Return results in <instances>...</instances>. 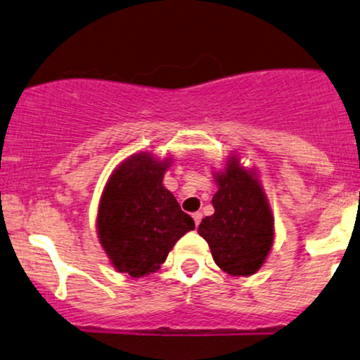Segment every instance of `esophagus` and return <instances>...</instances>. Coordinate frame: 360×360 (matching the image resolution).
<instances>
[{
  "label": "esophagus",
  "instance_id": "34e87169",
  "mask_svg": "<svg viewBox=\"0 0 360 360\" xmlns=\"http://www.w3.org/2000/svg\"><path fill=\"white\" fill-rule=\"evenodd\" d=\"M201 218H203V214H201L200 212H196V213H193V220H194V225H200L201 223Z\"/></svg>",
  "mask_w": 360,
  "mask_h": 360
}]
</instances>
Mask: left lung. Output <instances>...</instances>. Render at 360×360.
Listing matches in <instances>:
<instances>
[{
  "label": "left lung",
  "mask_w": 360,
  "mask_h": 360,
  "mask_svg": "<svg viewBox=\"0 0 360 360\" xmlns=\"http://www.w3.org/2000/svg\"><path fill=\"white\" fill-rule=\"evenodd\" d=\"M218 191L214 213L203 218L198 233L208 242L213 260L232 276H250L260 269L274 240V218L254 171L240 166L237 157L226 160L214 174Z\"/></svg>",
  "instance_id": "obj_1"
}]
</instances>
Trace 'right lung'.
Returning a JSON list of instances; mask_svg holds the SVG:
<instances>
[{"label":"right lung","instance_id":"obj_1","mask_svg":"<svg viewBox=\"0 0 360 360\" xmlns=\"http://www.w3.org/2000/svg\"><path fill=\"white\" fill-rule=\"evenodd\" d=\"M171 159L140 152L111 174L98 210V235L113 267L131 278L155 272L174 243L194 230L162 177Z\"/></svg>","mask_w":360,"mask_h":360}]
</instances>
